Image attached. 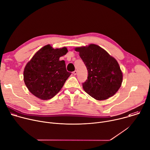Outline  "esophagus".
Instances as JSON below:
<instances>
[{
    "label": "esophagus",
    "mask_w": 150,
    "mask_h": 150,
    "mask_svg": "<svg viewBox=\"0 0 150 150\" xmlns=\"http://www.w3.org/2000/svg\"><path fill=\"white\" fill-rule=\"evenodd\" d=\"M77 70H75V71H74L73 72V74L74 75H76V74H77Z\"/></svg>",
    "instance_id": "34e87169"
}]
</instances>
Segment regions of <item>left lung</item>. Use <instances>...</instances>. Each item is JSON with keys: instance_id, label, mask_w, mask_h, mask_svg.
<instances>
[{"instance_id": "8db88e82", "label": "left lung", "mask_w": 150, "mask_h": 150, "mask_svg": "<svg viewBox=\"0 0 150 150\" xmlns=\"http://www.w3.org/2000/svg\"><path fill=\"white\" fill-rule=\"evenodd\" d=\"M75 50L79 52L88 70V78L82 83L85 91L100 101L113 96L120 88L123 79L117 61L94 44L76 47Z\"/></svg>"}]
</instances>
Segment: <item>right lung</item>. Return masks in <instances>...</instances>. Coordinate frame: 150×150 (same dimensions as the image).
<instances>
[{
    "mask_svg": "<svg viewBox=\"0 0 150 150\" xmlns=\"http://www.w3.org/2000/svg\"><path fill=\"white\" fill-rule=\"evenodd\" d=\"M67 52L65 47L55 49L47 45L41 48L27 64L24 80L33 95L47 100L59 92L71 74L66 70L65 61H59V58Z\"/></svg>",
    "mask_w": 150,
    "mask_h": 150,
    "instance_id": "obj_1",
    "label": "right lung"
}]
</instances>
